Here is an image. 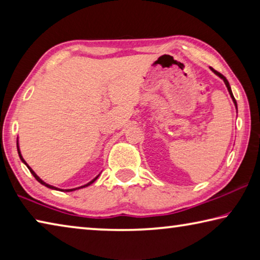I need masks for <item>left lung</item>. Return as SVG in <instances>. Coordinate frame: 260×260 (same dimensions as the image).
<instances>
[{
    "label": "left lung",
    "mask_w": 260,
    "mask_h": 260,
    "mask_svg": "<svg viewBox=\"0 0 260 260\" xmlns=\"http://www.w3.org/2000/svg\"><path fill=\"white\" fill-rule=\"evenodd\" d=\"M211 70H212V71L215 73V74H217V76L218 77H220V78H221L222 79V80H223V82H225V85H226V87H227V89H228V91H230V94H231V98L233 99V102H234V104H235V107L237 108V104H236V101H235V99H234V96H233V93H232V89H231V86H230V82H228L227 81V79L225 78V77H223L222 76V74L221 73H219V72H217V71H215V70H213L212 68H210Z\"/></svg>",
    "instance_id": "8db88e82"
}]
</instances>
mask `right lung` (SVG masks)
I'll list each match as a JSON object with an SVG mask.
<instances>
[{"instance_id": "obj_1", "label": "right lung", "mask_w": 260, "mask_h": 260, "mask_svg": "<svg viewBox=\"0 0 260 260\" xmlns=\"http://www.w3.org/2000/svg\"><path fill=\"white\" fill-rule=\"evenodd\" d=\"M17 149H18V153H19V157H20V159H21V161H23V162H24V164H25L26 166H27V167H28L29 172L33 174V177H34L35 179H37V180H38V181H39V182H40L41 184H43V186H46V187H48V188H50V189H56V190H60V191H73V190H77V189H80V188H85V187H87V186H89V184H91V183H93V182L95 181V180L99 178V175H98V177H96L95 179H93V180H91V181H90V182H88L87 184H85V186H81V187H78V188H73V189H58V188H56V187H54V186H50V184H48V183H46L45 181H42V180H41L40 178H39L37 174H35V172H34V171H33L32 169H30V167H29V166L27 165V162H26V161L24 160V158H23V156H21V153H20V150H19V147H18V143H17Z\"/></svg>"}]
</instances>
